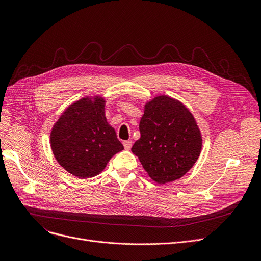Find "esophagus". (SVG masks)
I'll list each match as a JSON object with an SVG mask.
<instances>
[{
    "label": "esophagus",
    "instance_id": "34e87169",
    "mask_svg": "<svg viewBox=\"0 0 261 261\" xmlns=\"http://www.w3.org/2000/svg\"><path fill=\"white\" fill-rule=\"evenodd\" d=\"M123 143H124L125 150H127V151H130V150H131V147H132V140H126V141H124Z\"/></svg>",
    "mask_w": 261,
    "mask_h": 261
}]
</instances>
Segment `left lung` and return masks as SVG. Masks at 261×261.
Instances as JSON below:
<instances>
[{
  "mask_svg": "<svg viewBox=\"0 0 261 261\" xmlns=\"http://www.w3.org/2000/svg\"><path fill=\"white\" fill-rule=\"evenodd\" d=\"M139 131L131 151L158 184L181 177L200 155L202 139L195 119L170 97L159 96L145 104Z\"/></svg>",
  "mask_w": 261,
  "mask_h": 261,
  "instance_id": "1",
  "label": "left lung"
}]
</instances>
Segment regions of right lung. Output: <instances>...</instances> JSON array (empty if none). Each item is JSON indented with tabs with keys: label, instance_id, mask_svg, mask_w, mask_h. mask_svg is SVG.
I'll return each mask as SVG.
<instances>
[{
	"label": "right lung",
	"instance_id": "right-lung-1",
	"mask_svg": "<svg viewBox=\"0 0 261 261\" xmlns=\"http://www.w3.org/2000/svg\"><path fill=\"white\" fill-rule=\"evenodd\" d=\"M102 98H83L70 105L50 134L53 153L62 167L80 178L100 173L110 158L124 150L104 114Z\"/></svg>",
	"mask_w": 261,
	"mask_h": 261
}]
</instances>
